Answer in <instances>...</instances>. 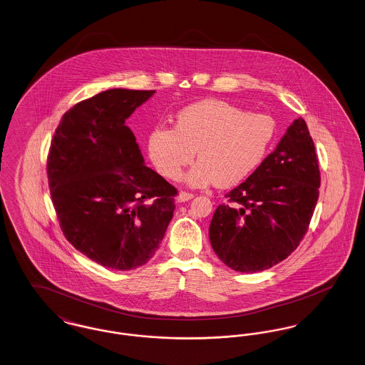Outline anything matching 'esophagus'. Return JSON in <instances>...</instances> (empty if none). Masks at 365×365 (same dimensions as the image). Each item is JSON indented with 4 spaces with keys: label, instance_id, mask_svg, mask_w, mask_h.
I'll return each mask as SVG.
<instances>
[{
    "label": "esophagus",
    "instance_id": "34e87169",
    "mask_svg": "<svg viewBox=\"0 0 365 365\" xmlns=\"http://www.w3.org/2000/svg\"><path fill=\"white\" fill-rule=\"evenodd\" d=\"M191 198H194L192 194L186 192V191H180V192L178 194V197H176V201H178V202H186V201H189Z\"/></svg>",
    "mask_w": 365,
    "mask_h": 365
}]
</instances>
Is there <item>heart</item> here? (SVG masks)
<instances>
[{
    "instance_id": "1",
    "label": "heart",
    "mask_w": 365,
    "mask_h": 365,
    "mask_svg": "<svg viewBox=\"0 0 365 365\" xmlns=\"http://www.w3.org/2000/svg\"><path fill=\"white\" fill-rule=\"evenodd\" d=\"M274 134L275 123L269 116L205 100L183 108L175 118L174 130L155 128L148 137V155L158 174L176 180L195 152L200 160L185 176L187 185L234 186L260 167Z\"/></svg>"
}]
</instances>
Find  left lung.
<instances>
[{"mask_svg":"<svg viewBox=\"0 0 365 365\" xmlns=\"http://www.w3.org/2000/svg\"><path fill=\"white\" fill-rule=\"evenodd\" d=\"M319 186L314 143L298 118L277 149L215 210L209 226L213 252L227 267L246 274L287 259L308 231Z\"/></svg>","mask_w":365,"mask_h":365,"instance_id":"obj_1","label":"left lung"}]
</instances>
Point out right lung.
I'll return each mask as SVG.
<instances>
[{"mask_svg": "<svg viewBox=\"0 0 365 365\" xmlns=\"http://www.w3.org/2000/svg\"><path fill=\"white\" fill-rule=\"evenodd\" d=\"M155 90L109 88L64 113L48 179L66 238L90 260L134 269L150 260L174 216L176 189L145 165L125 120Z\"/></svg>", "mask_w": 365, "mask_h": 365, "instance_id": "1", "label": "right lung"}]
</instances>
